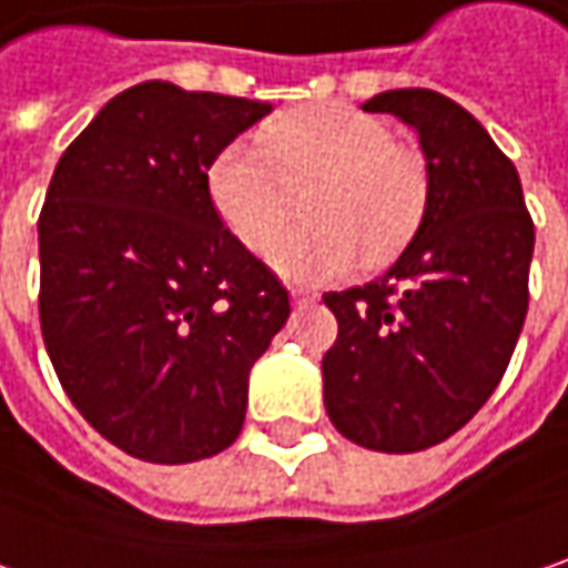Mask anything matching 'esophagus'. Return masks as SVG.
<instances>
[{
    "instance_id": "esophagus-1",
    "label": "esophagus",
    "mask_w": 568,
    "mask_h": 568,
    "mask_svg": "<svg viewBox=\"0 0 568 568\" xmlns=\"http://www.w3.org/2000/svg\"><path fill=\"white\" fill-rule=\"evenodd\" d=\"M314 302H317L314 292H292V305L295 308H305V305H314Z\"/></svg>"
}]
</instances>
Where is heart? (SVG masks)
Instances as JSON below:
<instances>
[{"label":"heart","instance_id":"b5f03b06","mask_svg":"<svg viewBox=\"0 0 568 568\" xmlns=\"http://www.w3.org/2000/svg\"><path fill=\"white\" fill-rule=\"evenodd\" d=\"M302 189L310 191L312 222L277 242ZM210 196L247 251L260 254L277 242L270 251L276 273L292 283H324L356 257L375 270L407 247L426 212L429 168L382 116L349 104H305L273 116L260 149L247 142L222 149L210 168Z\"/></svg>","mask_w":568,"mask_h":568}]
</instances>
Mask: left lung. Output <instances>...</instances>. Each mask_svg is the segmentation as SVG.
<instances>
[{
    "label": "left lung",
    "instance_id": "1",
    "mask_svg": "<svg viewBox=\"0 0 568 568\" xmlns=\"http://www.w3.org/2000/svg\"><path fill=\"white\" fill-rule=\"evenodd\" d=\"M362 111L419 133L429 200L384 276L324 295L339 327L324 407L349 442L409 455L467 426L503 382L528 314L534 222L515 164L452 98L397 88Z\"/></svg>",
    "mask_w": 568,
    "mask_h": 568
}]
</instances>
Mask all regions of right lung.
Instances as JSON below:
<instances>
[{
    "label": "right lung",
    "instance_id": "obj_1",
    "mask_svg": "<svg viewBox=\"0 0 568 568\" xmlns=\"http://www.w3.org/2000/svg\"><path fill=\"white\" fill-rule=\"evenodd\" d=\"M270 104L171 82L111 98L40 210V333L62 390L120 452L190 464L244 426L288 292L219 219L210 168Z\"/></svg>",
    "mask_w": 568,
    "mask_h": 568
}]
</instances>
